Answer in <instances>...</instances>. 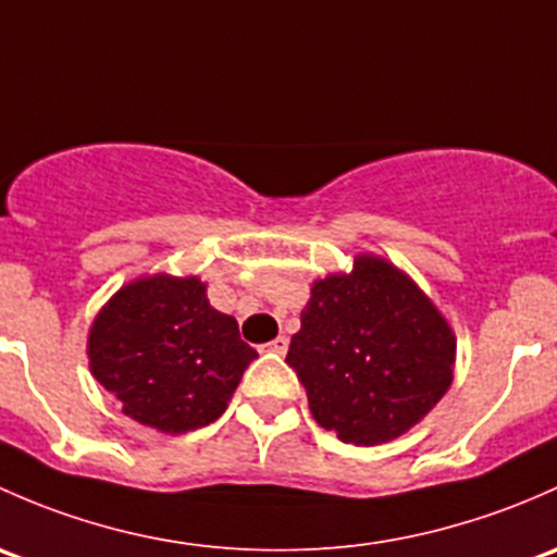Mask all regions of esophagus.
Masks as SVG:
<instances>
[{
  "instance_id": "obj_1",
  "label": "esophagus",
  "mask_w": 557,
  "mask_h": 557,
  "mask_svg": "<svg viewBox=\"0 0 557 557\" xmlns=\"http://www.w3.org/2000/svg\"><path fill=\"white\" fill-rule=\"evenodd\" d=\"M286 348H289V337L286 335H278L276 341L268 343V351H273V354H286Z\"/></svg>"
}]
</instances>
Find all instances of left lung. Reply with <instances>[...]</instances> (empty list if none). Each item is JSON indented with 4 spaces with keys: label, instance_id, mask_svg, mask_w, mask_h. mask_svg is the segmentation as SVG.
I'll use <instances>...</instances> for the list:
<instances>
[{
    "label": "left lung",
    "instance_id": "1",
    "mask_svg": "<svg viewBox=\"0 0 557 557\" xmlns=\"http://www.w3.org/2000/svg\"><path fill=\"white\" fill-rule=\"evenodd\" d=\"M456 337L405 273L357 257L348 276L313 284L286 364L313 418L337 440L381 445L416 426L453 381Z\"/></svg>",
    "mask_w": 557,
    "mask_h": 557
}]
</instances>
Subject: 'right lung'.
<instances>
[{
	"label": "right lung",
	"mask_w": 557,
	"mask_h": 557,
	"mask_svg": "<svg viewBox=\"0 0 557 557\" xmlns=\"http://www.w3.org/2000/svg\"><path fill=\"white\" fill-rule=\"evenodd\" d=\"M90 372L128 418L169 434L209 426L257 359L198 278L123 286L90 326Z\"/></svg>",
	"instance_id": "add662e5"
}]
</instances>
